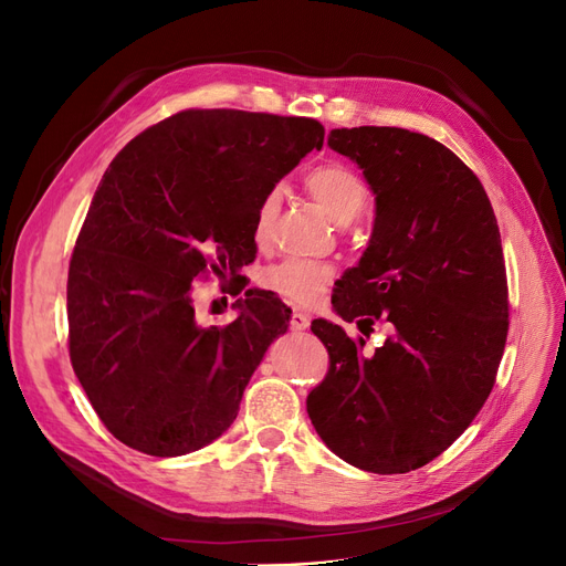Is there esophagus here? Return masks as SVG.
<instances>
[{
    "label": "esophagus",
    "mask_w": 566,
    "mask_h": 566,
    "mask_svg": "<svg viewBox=\"0 0 566 566\" xmlns=\"http://www.w3.org/2000/svg\"><path fill=\"white\" fill-rule=\"evenodd\" d=\"M290 328L293 331H304V328H310V316L306 314H302V312H293V316H290Z\"/></svg>",
    "instance_id": "esophagus-1"
}]
</instances>
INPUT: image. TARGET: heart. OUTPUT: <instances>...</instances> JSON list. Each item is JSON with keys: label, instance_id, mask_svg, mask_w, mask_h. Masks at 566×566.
<instances>
[{"label": "heart", "instance_id": "1", "mask_svg": "<svg viewBox=\"0 0 566 566\" xmlns=\"http://www.w3.org/2000/svg\"><path fill=\"white\" fill-rule=\"evenodd\" d=\"M302 186L306 196H310L318 208L339 227L349 224V221H354L358 214H361L370 198V188L366 179L358 175L354 167L339 160H328L312 167L310 172L304 175ZM281 202H283L281 188L271 186L262 196L260 205H256L254 241L260 245H264L271 238L273 224H276V217L281 212ZM335 276H337V269L331 262L285 260L281 264L269 266L262 273V283L266 290H271V293L281 295L287 302L300 304V306H312L325 295V287L335 281Z\"/></svg>", "mask_w": 566, "mask_h": 566}]
</instances>
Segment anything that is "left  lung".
Wrapping results in <instances>:
<instances>
[{
	"label": "left lung",
	"mask_w": 566,
	"mask_h": 566,
	"mask_svg": "<svg viewBox=\"0 0 566 566\" xmlns=\"http://www.w3.org/2000/svg\"><path fill=\"white\" fill-rule=\"evenodd\" d=\"M328 146L364 169L375 224L335 312L364 337L316 318L328 373L306 397L318 437L375 474L418 470L468 430L495 385L507 325L501 231L482 181L453 150L401 127L333 129Z\"/></svg>",
	"instance_id": "left-lung-1"
}]
</instances>
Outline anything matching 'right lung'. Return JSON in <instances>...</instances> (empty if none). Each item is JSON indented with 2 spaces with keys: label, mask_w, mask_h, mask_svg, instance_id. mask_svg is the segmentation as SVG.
<instances>
[{
  "label": "right lung",
  "mask_w": 566,
  "mask_h": 566,
  "mask_svg": "<svg viewBox=\"0 0 566 566\" xmlns=\"http://www.w3.org/2000/svg\"><path fill=\"white\" fill-rule=\"evenodd\" d=\"M323 125L233 108H188L150 125L101 179L67 269V352L106 430L175 458L224 434L285 304L248 290L224 328L196 323V279L254 262V210ZM245 285H241L243 290Z\"/></svg>",
  "instance_id": "add662e5"
}]
</instances>
